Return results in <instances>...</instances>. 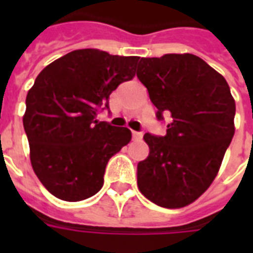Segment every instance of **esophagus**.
Instances as JSON below:
<instances>
[{"mask_svg":"<svg viewBox=\"0 0 253 253\" xmlns=\"http://www.w3.org/2000/svg\"><path fill=\"white\" fill-rule=\"evenodd\" d=\"M143 132L142 131H132V138L134 139H142Z\"/></svg>","mask_w":253,"mask_h":253,"instance_id":"obj_1","label":"esophagus"}]
</instances>
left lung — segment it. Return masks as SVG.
I'll return each instance as SVG.
<instances>
[{"label":"left lung","instance_id":"obj_1","mask_svg":"<svg viewBox=\"0 0 253 253\" xmlns=\"http://www.w3.org/2000/svg\"><path fill=\"white\" fill-rule=\"evenodd\" d=\"M137 77L157 108L170 114L165 135H143L148 159L137 168L138 188L156 205H190L215 179L234 135L236 104L226 80L192 54L138 59Z\"/></svg>","mask_w":253,"mask_h":253}]
</instances>
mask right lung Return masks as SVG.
<instances>
[{"label":"right lung","mask_w":253,"mask_h":253,"mask_svg":"<svg viewBox=\"0 0 253 253\" xmlns=\"http://www.w3.org/2000/svg\"><path fill=\"white\" fill-rule=\"evenodd\" d=\"M139 57L84 48L63 55L36 77L23 118L31 164L42 184L67 202L99 192L110 159L131 141L127 127L96 121L110 94L135 76Z\"/></svg>","instance_id":"add662e5"}]
</instances>
